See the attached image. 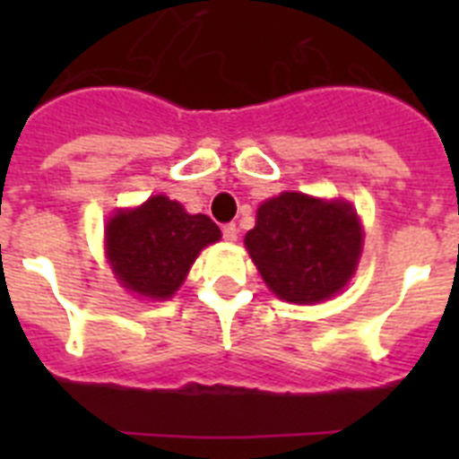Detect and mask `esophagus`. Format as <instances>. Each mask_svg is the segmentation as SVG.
<instances>
[{
  "label": "esophagus",
  "instance_id": "34e87169",
  "mask_svg": "<svg viewBox=\"0 0 459 459\" xmlns=\"http://www.w3.org/2000/svg\"><path fill=\"white\" fill-rule=\"evenodd\" d=\"M222 238H225V241H237L238 227L234 225V222H227V225L222 227Z\"/></svg>",
  "mask_w": 459,
  "mask_h": 459
}]
</instances>
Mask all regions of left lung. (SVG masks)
<instances>
[{
	"instance_id": "left-lung-1",
	"label": "left lung",
	"mask_w": 459,
	"mask_h": 459,
	"mask_svg": "<svg viewBox=\"0 0 459 459\" xmlns=\"http://www.w3.org/2000/svg\"><path fill=\"white\" fill-rule=\"evenodd\" d=\"M360 225L344 202L282 193L257 209L246 248L266 285L285 301L317 303L354 275Z\"/></svg>"
}]
</instances>
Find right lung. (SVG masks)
<instances>
[{
    "mask_svg": "<svg viewBox=\"0 0 459 459\" xmlns=\"http://www.w3.org/2000/svg\"><path fill=\"white\" fill-rule=\"evenodd\" d=\"M218 238L221 230L209 216H190L165 195L115 213L105 232L109 264L121 285L152 299L179 290L200 250Z\"/></svg>",
    "mask_w": 459,
    "mask_h": 459,
    "instance_id": "1",
    "label": "right lung"
}]
</instances>
